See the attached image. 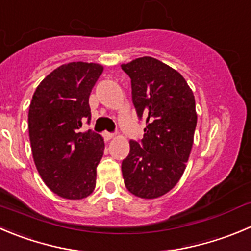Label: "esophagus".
<instances>
[{
    "instance_id": "obj_1",
    "label": "esophagus",
    "mask_w": 251,
    "mask_h": 251,
    "mask_svg": "<svg viewBox=\"0 0 251 251\" xmlns=\"http://www.w3.org/2000/svg\"><path fill=\"white\" fill-rule=\"evenodd\" d=\"M103 138H104V140H107V142H108V140L113 139V138H114V134H113V133L104 132V133H103Z\"/></svg>"
}]
</instances>
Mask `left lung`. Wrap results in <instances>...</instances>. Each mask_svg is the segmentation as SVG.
I'll return each instance as SVG.
<instances>
[{
    "label": "left lung",
    "mask_w": 251,
    "mask_h": 251,
    "mask_svg": "<svg viewBox=\"0 0 251 251\" xmlns=\"http://www.w3.org/2000/svg\"><path fill=\"white\" fill-rule=\"evenodd\" d=\"M122 70L130 77L138 117L147 123L143 139L130 140L122 161L124 183L140 199H157L186 169L197 124L195 96L182 75L157 59L138 58Z\"/></svg>",
    "instance_id": "1"
}]
</instances>
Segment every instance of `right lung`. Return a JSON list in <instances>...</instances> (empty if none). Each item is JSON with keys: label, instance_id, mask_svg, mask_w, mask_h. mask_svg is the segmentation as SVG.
I'll use <instances>...</instances> for the list:
<instances>
[{"label": "right lung", "instance_id": "add662e5", "mask_svg": "<svg viewBox=\"0 0 251 251\" xmlns=\"http://www.w3.org/2000/svg\"><path fill=\"white\" fill-rule=\"evenodd\" d=\"M103 66L69 63L50 73L35 90L28 113L33 159L45 185L68 200L85 199L96 186L103 138L82 123L91 121L88 97Z\"/></svg>", "mask_w": 251, "mask_h": 251}]
</instances>
